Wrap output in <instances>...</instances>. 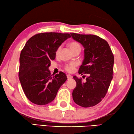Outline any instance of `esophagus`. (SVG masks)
Returning a JSON list of instances; mask_svg holds the SVG:
<instances>
[{
	"label": "esophagus",
	"instance_id": "1",
	"mask_svg": "<svg viewBox=\"0 0 134 134\" xmlns=\"http://www.w3.org/2000/svg\"><path fill=\"white\" fill-rule=\"evenodd\" d=\"M72 77H72V76H71V75H67V78H68V80L72 79Z\"/></svg>",
	"mask_w": 134,
	"mask_h": 134
}]
</instances>
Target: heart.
I'll return each mask as SVG.
<instances>
[{"instance_id": "heart-1", "label": "heart", "mask_w": 134, "mask_h": 134, "mask_svg": "<svg viewBox=\"0 0 134 134\" xmlns=\"http://www.w3.org/2000/svg\"><path fill=\"white\" fill-rule=\"evenodd\" d=\"M69 46L73 53H75L76 51H81V45H80L78 42H75V41L71 42L69 44ZM60 50H61V47H59L55 52L56 55H58L59 54V52H60ZM76 66V63H75V62H70V63L66 64L64 65V69L66 71H68V72H73V70H75Z\"/></svg>"}]
</instances>
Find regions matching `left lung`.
<instances>
[{"label": "left lung", "mask_w": 134, "mask_h": 134, "mask_svg": "<svg viewBox=\"0 0 134 134\" xmlns=\"http://www.w3.org/2000/svg\"><path fill=\"white\" fill-rule=\"evenodd\" d=\"M73 40L84 47V59L79 73L88 74L86 82L73 76L76 82L72 96L82 107H93L105 97L113 78L114 57L108 42L97 35L72 32Z\"/></svg>", "instance_id": "1"}]
</instances>
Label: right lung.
Here are the masks:
<instances>
[{"label": "right lung", "mask_w": 134, "mask_h": 134, "mask_svg": "<svg viewBox=\"0 0 134 134\" xmlns=\"http://www.w3.org/2000/svg\"><path fill=\"white\" fill-rule=\"evenodd\" d=\"M70 37L68 33L43 32L34 35L27 41L19 58V79L27 99L37 105H46L55 99L67 77L60 72L51 75L50 61L55 52Z\"/></svg>", "instance_id": "obj_1"}]
</instances>
